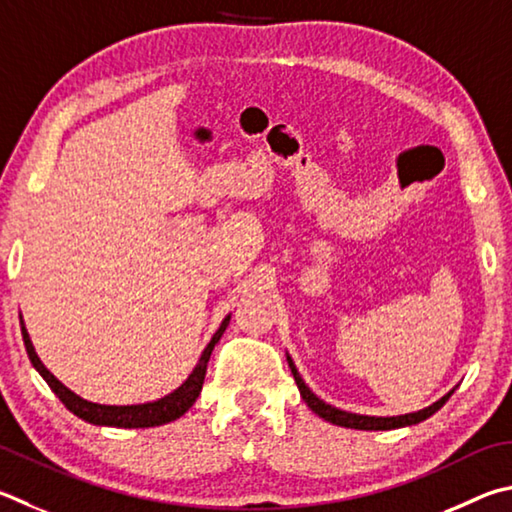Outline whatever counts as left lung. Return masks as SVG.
<instances>
[{
	"instance_id": "left-lung-1",
	"label": "left lung",
	"mask_w": 512,
	"mask_h": 512,
	"mask_svg": "<svg viewBox=\"0 0 512 512\" xmlns=\"http://www.w3.org/2000/svg\"><path fill=\"white\" fill-rule=\"evenodd\" d=\"M288 360V367H291V374L297 383V389H300V394L304 398V403L311 407V410L318 414L324 421H329L333 425H340V427H351V430H398V427H407V425H416L425 421V418H430L434 412H439L441 407L445 405V401L452 396V392L445 394L439 401L432 403L430 407H425V410H418L412 414H401V416H365V414H351L345 410H338V407H333L329 403H324L322 398L315 396L309 385L304 383L300 371H297L295 362L291 360V356H286Z\"/></svg>"
}]
</instances>
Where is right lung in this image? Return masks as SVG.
<instances>
[{
    "label": "right lung",
    "mask_w": 512,
    "mask_h": 512,
    "mask_svg": "<svg viewBox=\"0 0 512 512\" xmlns=\"http://www.w3.org/2000/svg\"><path fill=\"white\" fill-rule=\"evenodd\" d=\"M228 322H230V315H226L224 322L219 324V329L215 331V336H212V340L208 342V347L203 349L197 367L192 369V374L185 378L183 385L176 387L172 394L159 398V401L141 403V405H100V403L85 401V398L73 394L67 385H62L60 380L44 367V362L37 358L35 347H33V342L29 338V331H26V327H24V320L20 318L26 353H29L33 367L40 371V376L46 380V385L53 389V394L64 403V407H67L69 412H73L78 418H82V421H87V423L105 425V427H125V430H127V427L132 430V427H156V425L172 423V421H176V418L183 416L185 412L190 410L194 401H197L199 394H201L210 353H212V349H215L219 338L224 336Z\"/></svg>",
    "instance_id": "add662e5"
}]
</instances>
